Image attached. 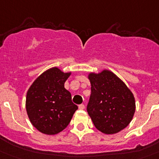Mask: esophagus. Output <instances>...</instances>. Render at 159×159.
Wrapping results in <instances>:
<instances>
[{"mask_svg": "<svg viewBox=\"0 0 159 159\" xmlns=\"http://www.w3.org/2000/svg\"><path fill=\"white\" fill-rule=\"evenodd\" d=\"M79 109H80V110H84V109H85V106L84 104L80 105V106H79Z\"/></svg>", "mask_w": 159, "mask_h": 159, "instance_id": "obj_1", "label": "esophagus"}]
</instances>
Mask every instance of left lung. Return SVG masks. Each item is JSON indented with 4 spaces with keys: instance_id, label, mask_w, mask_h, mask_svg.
<instances>
[{
    "instance_id": "8db88e82",
    "label": "left lung",
    "mask_w": 159,
    "mask_h": 159,
    "mask_svg": "<svg viewBox=\"0 0 159 159\" xmlns=\"http://www.w3.org/2000/svg\"><path fill=\"white\" fill-rule=\"evenodd\" d=\"M91 96L87 111L94 126L102 133L115 134L131 123L136 111L132 91L114 72L102 70L88 75Z\"/></svg>"
}]
</instances>
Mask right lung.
<instances>
[{
  "mask_svg": "<svg viewBox=\"0 0 159 159\" xmlns=\"http://www.w3.org/2000/svg\"><path fill=\"white\" fill-rule=\"evenodd\" d=\"M71 72L52 67L35 79L27 90L26 110L31 124L41 133L57 134L63 131L78 106L64 88Z\"/></svg>",
  "mask_w": 159,
  "mask_h": 159,
  "instance_id": "obj_1",
  "label": "right lung"
}]
</instances>
